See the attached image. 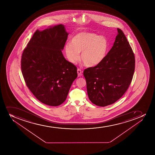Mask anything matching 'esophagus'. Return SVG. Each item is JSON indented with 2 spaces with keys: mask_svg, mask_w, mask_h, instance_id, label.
I'll list each match as a JSON object with an SVG mask.
<instances>
[{
  "mask_svg": "<svg viewBox=\"0 0 155 155\" xmlns=\"http://www.w3.org/2000/svg\"><path fill=\"white\" fill-rule=\"evenodd\" d=\"M77 73H78V76L80 77L82 76V71L80 69H77Z\"/></svg>",
  "mask_w": 155,
  "mask_h": 155,
  "instance_id": "1",
  "label": "esophagus"
}]
</instances>
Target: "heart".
<instances>
[{"mask_svg":"<svg viewBox=\"0 0 155 155\" xmlns=\"http://www.w3.org/2000/svg\"><path fill=\"white\" fill-rule=\"evenodd\" d=\"M71 42L66 43L64 48L68 60L71 63H76L81 52V59L88 67L101 64L106 58L109 51L107 38L91 32L77 33L73 36Z\"/></svg>","mask_w":155,"mask_h":155,"instance_id":"obj_1","label":"heart"}]
</instances>
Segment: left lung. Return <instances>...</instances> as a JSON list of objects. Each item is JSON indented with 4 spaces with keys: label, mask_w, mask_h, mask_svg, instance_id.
Masks as SVG:
<instances>
[{
    "label": "left lung",
    "mask_w": 155,
    "mask_h": 155,
    "mask_svg": "<svg viewBox=\"0 0 155 155\" xmlns=\"http://www.w3.org/2000/svg\"><path fill=\"white\" fill-rule=\"evenodd\" d=\"M118 34L112 48L101 64L85 69L89 99L94 104L106 107L122 97L130 84L135 69V57L124 33Z\"/></svg>",
    "instance_id": "8db88e82"
}]
</instances>
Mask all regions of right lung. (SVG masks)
<instances>
[{
    "mask_svg": "<svg viewBox=\"0 0 155 155\" xmlns=\"http://www.w3.org/2000/svg\"><path fill=\"white\" fill-rule=\"evenodd\" d=\"M68 35L62 24L37 30L21 55V72L27 86L37 100L48 106L63 104L77 77L76 67L61 52Z\"/></svg>",
    "mask_w": 155,
    "mask_h": 155,
    "instance_id": "right-lung-1",
    "label": "right lung"
}]
</instances>
